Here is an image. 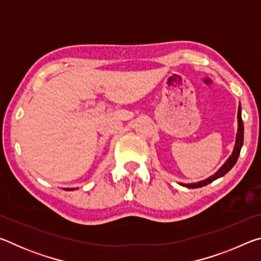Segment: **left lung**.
Masks as SVG:
<instances>
[{
	"label": "left lung",
	"instance_id": "left-lung-1",
	"mask_svg": "<svg viewBox=\"0 0 261 261\" xmlns=\"http://www.w3.org/2000/svg\"><path fill=\"white\" fill-rule=\"evenodd\" d=\"M237 118H238V130H237V136H236L235 147H233L232 154H231L230 156H229V159L226 161V163H224V165L221 167L220 169L216 171V173L213 176H211L210 178H207L205 180H201V182H198V183L182 184L183 187L191 188V189H197V188L205 187V185L212 183V182H213V180L218 179L220 177H222V176L226 175L228 171L230 170L233 166H235V163L237 162V159H238V156H240L241 148L243 146V140H244V125H243V121H242V108H241V105L238 106Z\"/></svg>",
	"mask_w": 261,
	"mask_h": 261
}]
</instances>
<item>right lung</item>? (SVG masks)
I'll return each instance as SVG.
<instances>
[{"label":"right lung","instance_id":"1","mask_svg":"<svg viewBox=\"0 0 261 261\" xmlns=\"http://www.w3.org/2000/svg\"><path fill=\"white\" fill-rule=\"evenodd\" d=\"M65 190H73V189H65Z\"/></svg>","mask_w":261,"mask_h":261}]
</instances>
